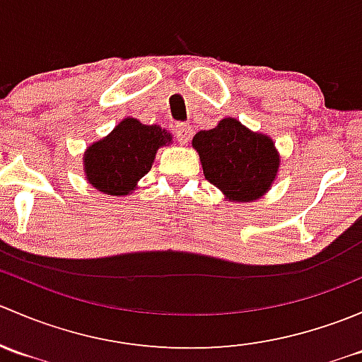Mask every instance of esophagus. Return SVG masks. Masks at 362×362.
Returning a JSON list of instances; mask_svg holds the SVG:
<instances>
[{
	"instance_id": "obj_1",
	"label": "esophagus",
	"mask_w": 362,
	"mask_h": 362,
	"mask_svg": "<svg viewBox=\"0 0 362 362\" xmlns=\"http://www.w3.org/2000/svg\"><path fill=\"white\" fill-rule=\"evenodd\" d=\"M175 134H177V140L180 141L182 145H187L189 140L192 138V127L189 124H178L175 127Z\"/></svg>"
}]
</instances>
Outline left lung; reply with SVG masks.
Masks as SVG:
<instances>
[{"instance_id":"left-lung-1","label":"left lung","mask_w":362,"mask_h":362,"mask_svg":"<svg viewBox=\"0 0 362 362\" xmlns=\"http://www.w3.org/2000/svg\"><path fill=\"white\" fill-rule=\"evenodd\" d=\"M203 173L226 202L252 203L272 189L280 166V154L268 134L255 133L235 117L218 120L214 129L192 138Z\"/></svg>"}]
</instances>
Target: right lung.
Wrapping results in <instances>:
<instances>
[{"instance_id":"right-lung-1","label":"right lung","mask_w":362,"mask_h":362,"mask_svg":"<svg viewBox=\"0 0 362 362\" xmlns=\"http://www.w3.org/2000/svg\"><path fill=\"white\" fill-rule=\"evenodd\" d=\"M173 144V134L160 126H147L126 117L112 133L83 152L87 182L108 196H129L141 177L151 171L160 147Z\"/></svg>"}]
</instances>
